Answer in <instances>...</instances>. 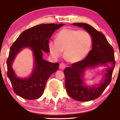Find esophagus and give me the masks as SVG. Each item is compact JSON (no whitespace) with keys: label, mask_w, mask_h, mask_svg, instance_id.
Instances as JSON below:
<instances>
[{"label":"esophagus","mask_w":120,"mask_h":120,"mask_svg":"<svg viewBox=\"0 0 120 120\" xmlns=\"http://www.w3.org/2000/svg\"><path fill=\"white\" fill-rule=\"evenodd\" d=\"M65 67H66L65 64H64V63H61V64H60V66H59V68H60V69L63 70L65 68Z\"/></svg>","instance_id":"obj_1"}]
</instances>
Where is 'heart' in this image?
Segmentation results:
<instances>
[{
	"instance_id": "heart-1",
	"label": "heart",
	"mask_w": 120,
	"mask_h": 120,
	"mask_svg": "<svg viewBox=\"0 0 120 120\" xmlns=\"http://www.w3.org/2000/svg\"><path fill=\"white\" fill-rule=\"evenodd\" d=\"M92 45V37L87 31L65 29L56 35V42L49 43V49L52 57H58L64 51V56L67 61L77 63L86 58Z\"/></svg>"
}]
</instances>
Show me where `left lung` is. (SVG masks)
Masks as SVG:
<instances>
[{
    "mask_svg": "<svg viewBox=\"0 0 120 120\" xmlns=\"http://www.w3.org/2000/svg\"><path fill=\"white\" fill-rule=\"evenodd\" d=\"M72 25L83 27L89 33L93 39V45L92 49L86 58L65 69V86L71 98L79 101H90L99 97L111 83L115 67L114 50L104 34L90 25L74 23ZM99 66L105 67L100 82L91 86L87 85L84 78L85 71Z\"/></svg>",
    "mask_w": 120,
    "mask_h": 120,
    "instance_id": "1",
    "label": "left lung"
}]
</instances>
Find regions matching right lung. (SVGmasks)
<instances>
[{
  "instance_id": "obj_1",
  "label": "right lung",
  "mask_w": 120,
  "mask_h": 120,
  "mask_svg": "<svg viewBox=\"0 0 120 120\" xmlns=\"http://www.w3.org/2000/svg\"><path fill=\"white\" fill-rule=\"evenodd\" d=\"M64 24H41L25 30L13 43L7 61V76L17 95L27 100L39 98L44 93L48 79L58 69V63H50L43 59V52L49 53V39L56 30ZM32 51L34 62L32 73L26 78L17 76L12 64L17 55L23 49Z\"/></svg>"
}]
</instances>
